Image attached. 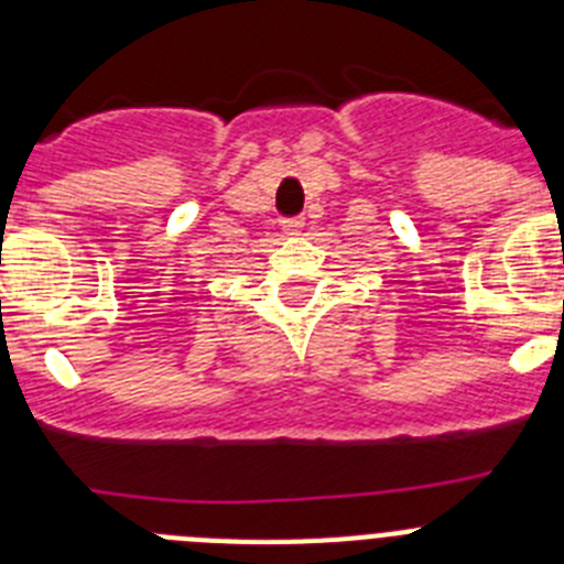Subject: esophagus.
<instances>
[{
  "mask_svg": "<svg viewBox=\"0 0 564 564\" xmlns=\"http://www.w3.org/2000/svg\"><path fill=\"white\" fill-rule=\"evenodd\" d=\"M302 226H305L302 217H285V220H282V231L285 234H299L302 231Z\"/></svg>",
  "mask_w": 564,
  "mask_h": 564,
  "instance_id": "1",
  "label": "esophagus"
}]
</instances>
